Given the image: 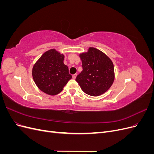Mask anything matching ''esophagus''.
<instances>
[{"instance_id":"1","label":"esophagus","mask_w":154,"mask_h":154,"mask_svg":"<svg viewBox=\"0 0 154 154\" xmlns=\"http://www.w3.org/2000/svg\"><path fill=\"white\" fill-rule=\"evenodd\" d=\"M76 76H77V74H73V75H72V78L74 79H75L76 78Z\"/></svg>"}]
</instances>
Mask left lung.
<instances>
[{
	"instance_id": "left-lung-1",
	"label": "left lung",
	"mask_w": 154,
	"mask_h": 154,
	"mask_svg": "<svg viewBox=\"0 0 154 154\" xmlns=\"http://www.w3.org/2000/svg\"><path fill=\"white\" fill-rule=\"evenodd\" d=\"M83 71L76 81L82 91L92 96L104 94L114 81V64L110 58L100 50L89 48L86 53L80 54Z\"/></svg>"
}]
</instances>
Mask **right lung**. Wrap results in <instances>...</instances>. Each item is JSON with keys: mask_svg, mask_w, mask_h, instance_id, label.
<instances>
[{"mask_svg": "<svg viewBox=\"0 0 154 154\" xmlns=\"http://www.w3.org/2000/svg\"><path fill=\"white\" fill-rule=\"evenodd\" d=\"M63 60L64 55L52 49L45 52L34 64L32 78L39 89L45 94H59L72 78Z\"/></svg>", "mask_w": 154, "mask_h": 154, "instance_id": "obj_1", "label": "right lung"}]
</instances>
